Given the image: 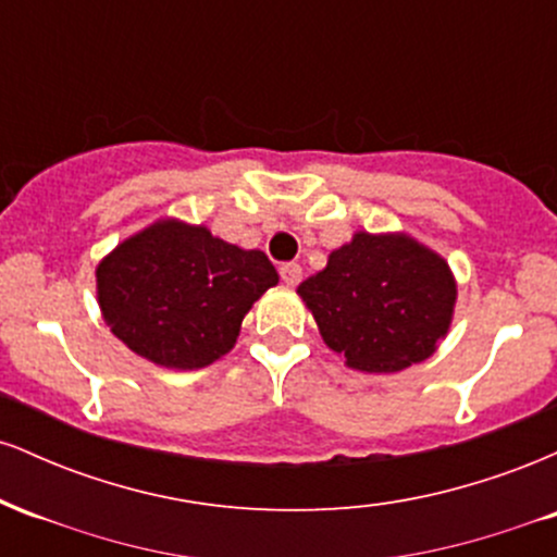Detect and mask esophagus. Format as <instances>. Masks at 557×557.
<instances>
[{
  "label": "esophagus",
  "instance_id": "34e87169",
  "mask_svg": "<svg viewBox=\"0 0 557 557\" xmlns=\"http://www.w3.org/2000/svg\"><path fill=\"white\" fill-rule=\"evenodd\" d=\"M280 277H283L285 285H298L300 277H304V270H300V264L296 261H287V264L280 267Z\"/></svg>",
  "mask_w": 557,
  "mask_h": 557
}]
</instances>
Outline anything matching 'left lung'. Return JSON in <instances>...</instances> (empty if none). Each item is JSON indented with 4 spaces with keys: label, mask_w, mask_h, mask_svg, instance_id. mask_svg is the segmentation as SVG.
Returning a JSON list of instances; mask_svg holds the SVG:
<instances>
[{
    "label": "left lung",
    "mask_w": 557,
    "mask_h": 557,
    "mask_svg": "<svg viewBox=\"0 0 557 557\" xmlns=\"http://www.w3.org/2000/svg\"><path fill=\"white\" fill-rule=\"evenodd\" d=\"M322 341L350 369L393 374L437 350L456 309V277L406 233H359L298 285Z\"/></svg>",
    "instance_id": "obj_1"
}]
</instances>
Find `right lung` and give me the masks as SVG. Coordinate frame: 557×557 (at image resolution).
<instances>
[{
    "label": "right lung",
    "mask_w": 557,
    "mask_h": 557,
    "mask_svg": "<svg viewBox=\"0 0 557 557\" xmlns=\"http://www.w3.org/2000/svg\"><path fill=\"white\" fill-rule=\"evenodd\" d=\"M280 283L264 251L203 225L157 220L96 267V298L112 335L164 369H201L233 348L253 300Z\"/></svg>",
    "instance_id": "1"
}]
</instances>
